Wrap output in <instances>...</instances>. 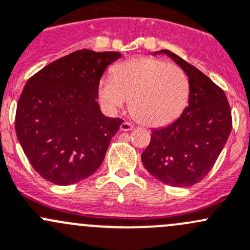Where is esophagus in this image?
I'll return each instance as SVG.
<instances>
[{"label": "esophagus", "instance_id": "esophagus-1", "mask_svg": "<svg viewBox=\"0 0 250 250\" xmlns=\"http://www.w3.org/2000/svg\"><path fill=\"white\" fill-rule=\"evenodd\" d=\"M133 128H134V125L129 122H123L122 125H120V129L122 130V132H128V130H132Z\"/></svg>", "mask_w": 250, "mask_h": 250}]
</instances>
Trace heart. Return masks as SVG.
<instances>
[{
  "label": "heart",
  "instance_id": "1",
  "mask_svg": "<svg viewBox=\"0 0 250 250\" xmlns=\"http://www.w3.org/2000/svg\"><path fill=\"white\" fill-rule=\"evenodd\" d=\"M98 98L109 112H116L129 99L141 123L160 127L175 121L187 106L189 83L177 65L140 57L121 63L112 77L101 79Z\"/></svg>",
  "mask_w": 250,
  "mask_h": 250
}]
</instances>
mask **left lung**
<instances>
[{
	"label": "left lung",
	"instance_id": "8db88e82",
	"mask_svg": "<svg viewBox=\"0 0 250 250\" xmlns=\"http://www.w3.org/2000/svg\"><path fill=\"white\" fill-rule=\"evenodd\" d=\"M165 54L188 77V106L170 125L152 129L151 143L141 154L144 167L154 178L172 186L189 187L201 181L229 138L232 121L224 91L170 50Z\"/></svg>",
	"mask_w": 250,
	"mask_h": 250
}]
</instances>
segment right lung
Segmentation results:
<instances>
[{
  "label": "right lung",
  "mask_w": 250,
  "mask_h": 250,
  "mask_svg": "<svg viewBox=\"0 0 250 250\" xmlns=\"http://www.w3.org/2000/svg\"><path fill=\"white\" fill-rule=\"evenodd\" d=\"M121 56L81 49L28 79L18 102L15 132L43 178L57 186L74 185L102 165L123 121L103 115L98 83Z\"/></svg>",
  "instance_id": "add662e5"
}]
</instances>
